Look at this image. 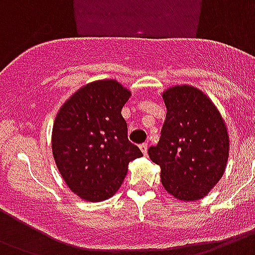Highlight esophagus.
<instances>
[{
	"label": "esophagus",
	"instance_id": "esophagus-1",
	"mask_svg": "<svg viewBox=\"0 0 255 255\" xmlns=\"http://www.w3.org/2000/svg\"><path fill=\"white\" fill-rule=\"evenodd\" d=\"M139 149H141L142 154L146 155V153H147V143H142V145H139Z\"/></svg>",
	"mask_w": 255,
	"mask_h": 255
}]
</instances>
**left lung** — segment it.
<instances>
[{
  "label": "left lung",
  "instance_id": "left-lung-1",
  "mask_svg": "<svg viewBox=\"0 0 255 255\" xmlns=\"http://www.w3.org/2000/svg\"><path fill=\"white\" fill-rule=\"evenodd\" d=\"M166 120L157 146L147 150L161 169L165 190L182 202L202 199L222 178L230 137L222 114L202 90L175 85L162 93Z\"/></svg>",
  "mask_w": 255,
  "mask_h": 255
}]
</instances>
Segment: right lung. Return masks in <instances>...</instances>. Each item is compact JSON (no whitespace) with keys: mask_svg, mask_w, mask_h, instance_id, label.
I'll list each match as a JSON object with an SVG mask.
<instances>
[{"mask_svg":"<svg viewBox=\"0 0 255 255\" xmlns=\"http://www.w3.org/2000/svg\"><path fill=\"white\" fill-rule=\"evenodd\" d=\"M130 96L118 81H93L73 93L57 113L53 157L65 183L84 201L101 202L113 197L129 162L142 155L128 139L121 114Z\"/></svg>","mask_w":255,"mask_h":255,"instance_id":"1","label":"right lung"}]
</instances>
